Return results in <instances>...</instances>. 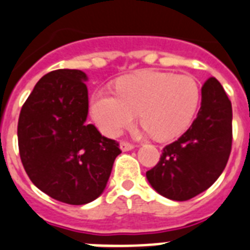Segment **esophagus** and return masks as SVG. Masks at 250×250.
<instances>
[{
    "label": "esophagus",
    "mask_w": 250,
    "mask_h": 250,
    "mask_svg": "<svg viewBox=\"0 0 250 250\" xmlns=\"http://www.w3.org/2000/svg\"><path fill=\"white\" fill-rule=\"evenodd\" d=\"M120 149L123 150V152H127V150L134 149V146H133V144L127 143V142H121V143H120Z\"/></svg>",
    "instance_id": "1"
}]
</instances>
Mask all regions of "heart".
Returning a JSON list of instances; mask_svg holds the SVG:
<instances>
[{
    "label": "heart",
    "mask_w": 250,
    "mask_h": 250,
    "mask_svg": "<svg viewBox=\"0 0 250 250\" xmlns=\"http://www.w3.org/2000/svg\"><path fill=\"white\" fill-rule=\"evenodd\" d=\"M116 94L98 90L92 97V116L103 133L120 135L139 113L140 124L156 139L170 140L190 126L202 90L191 75L147 70L121 78Z\"/></svg>",
    "instance_id": "b5f03b06"
}]
</instances>
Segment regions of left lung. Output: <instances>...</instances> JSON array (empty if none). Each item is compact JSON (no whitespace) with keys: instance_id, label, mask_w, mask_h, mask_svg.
Instances as JSON below:
<instances>
[{"instance_id":"obj_1","label":"left lung","mask_w":250,"mask_h":250,"mask_svg":"<svg viewBox=\"0 0 250 250\" xmlns=\"http://www.w3.org/2000/svg\"><path fill=\"white\" fill-rule=\"evenodd\" d=\"M232 142L231 102L217 79L202 86L201 108L190 127L164 148L147 180L158 194L188 201L217 180L228 164Z\"/></svg>"}]
</instances>
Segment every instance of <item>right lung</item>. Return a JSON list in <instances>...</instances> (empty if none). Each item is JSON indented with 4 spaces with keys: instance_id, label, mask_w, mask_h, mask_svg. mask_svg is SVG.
I'll use <instances>...</instances> for the list:
<instances>
[{
    "instance_id": "add662e5",
    "label": "right lung",
    "mask_w": 250,
    "mask_h": 250,
    "mask_svg": "<svg viewBox=\"0 0 250 250\" xmlns=\"http://www.w3.org/2000/svg\"><path fill=\"white\" fill-rule=\"evenodd\" d=\"M88 76L60 69L39 79L21 108L18 139L22 166L39 190L67 204L100 197L119 143L103 137L88 116Z\"/></svg>"
}]
</instances>
